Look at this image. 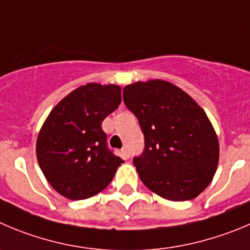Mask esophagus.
<instances>
[{"label": "esophagus", "mask_w": 250, "mask_h": 250, "mask_svg": "<svg viewBox=\"0 0 250 250\" xmlns=\"http://www.w3.org/2000/svg\"><path fill=\"white\" fill-rule=\"evenodd\" d=\"M121 153H123V157L125 159H129L130 158V151L127 147H123V149H121Z\"/></svg>", "instance_id": "1"}]
</instances>
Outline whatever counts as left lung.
I'll return each mask as SVG.
<instances>
[{
  "label": "left lung",
  "instance_id": "obj_1",
  "mask_svg": "<svg viewBox=\"0 0 250 250\" xmlns=\"http://www.w3.org/2000/svg\"><path fill=\"white\" fill-rule=\"evenodd\" d=\"M124 103L145 136L144 152L132 161L142 183L167 200L196 198L212 180L220 157L217 135L204 109L162 80L126 85Z\"/></svg>",
  "mask_w": 250,
  "mask_h": 250
}]
</instances>
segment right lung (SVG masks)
<instances>
[{"label":"right lung","mask_w":250,"mask_h":250,"mask_svg":"<svg viewBox=\"0 0 250 250\" xmlns=\"http://www.w3.org/2000/svg\"><path fill=\"white\" fill-rule=\"evenodd\" d=\"M121 103L116 84L87 83L50 111L37 140V158L54 189L83 200L105 189L124 163L106 145L104 119Z\"/></svg>","instance_id":"obj_1"}]
</instances>
